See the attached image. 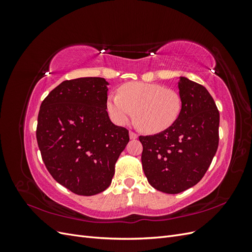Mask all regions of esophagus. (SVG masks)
Here are the masks:
<instances>
[{
  "instance_id": "obj_1",
  "label": "esophagus",
  "mask_w": 252,
  "mask_h": 252,
  "mask_svg": "<svg viewBox=\"0 0 252 252\" xmlns=\"http://www.w3.org/2000/svg\"><path fill=\"white\" fill-rule=\"evenodd\" d=\"M129 136H130V139L131 140H135V139H138V134H136L135 132H133V131H129Z\"/></svg>"
}]
</instances>
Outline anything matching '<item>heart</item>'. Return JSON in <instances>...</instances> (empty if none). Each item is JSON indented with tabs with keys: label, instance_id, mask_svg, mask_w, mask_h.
Here are the masks:
<instances>
[{
	"label": "heart",
	"instance_id": "1",
	"mask_svg": "<svg viewBox=\"0 0 252 252\" xmlns=\"http://www.w3.org/2000/svg\"><path fill=\"white\" fill-rule=\"evenodd\" d=\"M106 109L118 125H125L134 113L135 123L148 133L170 128L182 111V98L172 89L155 83L129 82L107 98Z\"/></svg>",
	"mask_w": 252,
	"mask_h": 252
}]
</instances>
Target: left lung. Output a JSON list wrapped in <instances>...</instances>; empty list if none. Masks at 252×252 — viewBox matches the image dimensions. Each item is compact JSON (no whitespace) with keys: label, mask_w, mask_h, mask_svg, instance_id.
<instances>
[{"label":"left lung","mask_w":252,"mask_h":252,"mask_svg":"<svg viewBox=\"0 0 252 252\" xmlns=\"http://www.w3.org/2000/svg\"><path fill=\"white\" fill-rule=\"evenodd\" d=\"M179 89L182 111L177 122L158 134L139 136L149 184L170 194L197 184L219 146L220 113L207 89L183 77Z\"/></svg>","instance_id":"1"}]
</instances>
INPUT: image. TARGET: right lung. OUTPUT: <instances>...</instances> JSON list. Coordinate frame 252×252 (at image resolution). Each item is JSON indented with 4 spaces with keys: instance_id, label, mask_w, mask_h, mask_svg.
I'll use <instances>...</instances> for the list:
<instances>
[{
    "instance_id": "obj_1",
    "label": "right lung",
    "mask_w": 252,
    "mask_h": 252,
    "mask_svg": "<svg viewBox=\"0 0 252 252\" xmlns=\"http://www.w3.org/2000/svg\"><path fill=\"white\" fill-rule=\"evenodd\" d=\"M107 85L103 78L66 80L44 98L37 116L36 141L45 166L79 195L109 187L129 142L127 129L114 125L106 111Z\"/></svg>"
}]
</instances>
